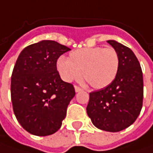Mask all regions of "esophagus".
<instances>
[{"label": "esophagus", "mask_w": 153, "mask_h": 153, "mask_svg": "<svg viewBox=\"0 0 153 153\" xmlns=\"http://www.w3.org/2000/svg\"><path fill=\"white\" fill-rule=\"evenodd\" d=\"M74 89H75V92H76V93H79V92H81V91H82V88H80V87L78 86V85H75V86H74Z\"/></svg>", "instance_id": "obj_1"}]
</instances>
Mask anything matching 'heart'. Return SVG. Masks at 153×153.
<instances>
[{
	"label": "heart",
	"instance_id": "1",
	"mask_svg": "<svg viewBox=\"0 0 153 153\" xmlns=\"http://www.w3.org/2000/svg\"><path fill=\"white\" fill-rule=\"evenodd\" d=\"M120 59L112 48H84L70 53L68 59L59 58L57 69L61 78L71 82L82 76L95 89L109 85L119 72Z\"/></svg>",
	"mask_w": 153,
	"mask_h": 153
}]
</instances>
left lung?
<instances>
[{
	"mask_svg": "<svg viewBox=\"0 0 153 153\" xmlns=\"http://www.w3.org/2000/svg\"><path fill=\"white\" fill-rule=\"evenodd\" d=\"M120 59L119 72L109 85L89 94L86 112L100 130L116 132L137 120L143 105V73L139 60L127 47L107 41Z\"/></svg>",
	"mask_w": 153,
	"mask_h": 153,
	"instance_id": "1",
	"label": "left lung"
}]
</instances>
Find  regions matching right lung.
<instances>
[{
  "instance_id": "right-lung-1",
  "label": "right lung",
  "mask_w": 153,
  "mask_h": 153,
  "mask_svg": "<svg viewBox=\"0 0 153 153\" xmlns=\"http://www.w3.org/2000/svg\"><path fill=\"white\" fill-rule=\"evenodd\" d=\"M69 50L56 41H41L25 48L16 60L11 77L13 110L31 134H53L66 118L75 90L60 79L56 63Z\"/></svg>"
}]
</instances>
